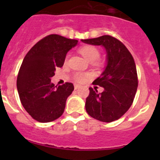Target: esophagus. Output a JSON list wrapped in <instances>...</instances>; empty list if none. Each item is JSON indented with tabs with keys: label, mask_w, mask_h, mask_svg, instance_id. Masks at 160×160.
Here are the masks:
<instances>
[{
	"label": "esophagus",
	"mask_w": 160,
	"mask_h": 160,
	"mask_svg": "<svg viewBox=\"0 0 160 160\" xmlns=\"http://www.w3.org/2000/svg\"><path fill=\"white\" fill-rule=\"evenodd\" d=\"M79 87H80V85H78V84H74V89H75V90H77V89H78Z\"/></svg>",
	"instance_id": "1"
}]
</instances>
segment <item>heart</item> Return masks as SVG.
Listing matches in <instances>:
<instances>
[{
  "label": "heart",
  "mask_w": 160,
  "mask_h": 160,
  "mask_svg": "<svg viewBox=\"0 0 160 160\" xmlns=\"http://www.w3.org/2000/svg\"><path fill=\"white\" fill-rule=\"evenodd\" d=\"M79 53L82 55L85 58L87 59L90 62H94L99 58L100 51L96 46H91V45H86L78 49ZM68 57H66L67 58ZM90 74L87 73H75L73 74V79L77 82H84L88 78Z\"/></svg>",
  "instance_id": "heart-1"
}]
</instances>
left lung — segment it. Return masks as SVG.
Here are the masks:
<instances>
[{
	"label": "left lung",
	"instance_id": "1",
	"mask_svg": "<svg viewBox=\"0 0 160 160\" xmlns=\"http://www.w3.org/2000/svg\"><path fill=\"white\" fill-rule=\"evenodd\" d=\"M82 42L103 46L107 52L105 70L93 82L104 90L98 93L95 88H89L86 111L90 116L101 122L115 121L129 110L136 94L138 77L135 61L122 42L109 35Z\"/></svg>",
	"mask_w": 160,
	"mask_h": 160
}]
</instances>
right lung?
<instances>
[{"mask_svg":"<svg viewBox=\"0 0 160 160\" xmlns=\"http://www.w3.org/2000/svg\"><path fill=\"white\" fill-rule=\"evenodd\" d=\"M78 40L58 34L42 38L25 55L17 79L20 100L33 119L49 122L63 114L73 85L54 86L51 78L57 67L64 64L66 53L77 46Z\"/></svg>","mask_w":160,"mask_h":160,"instance_id":"1","label":"right lung"}]
</instances>
